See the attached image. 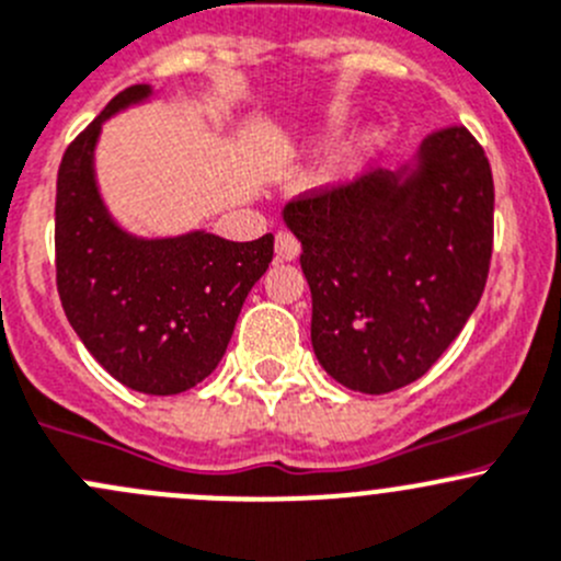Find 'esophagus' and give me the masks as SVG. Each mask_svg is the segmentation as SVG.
<instances>
[{
	"label": "esophagus",
	"mask_w": 561,
	"mask_h": 561,
	"mask_svg": "<svg viewBox=\"0 0 561 561\" xmlns=\"http://www.w3.org/2000/svg\"><path fill=\"white\" fill-rule=\"evenodd\" d=\"M297 256H299L297 237L288 234V231H278V237H275V259H278V262H294Z\"/></svg>",
	"instance_id": "1"
}]
</instances>
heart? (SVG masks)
Here are the masks:
<instances>
[{"mask_svg":"<svg viewBox=\"0 0 561 561\" xmlns=\"http://www.w3.org/2000/svg\"><path fill=\"white\" fill-rule=\"evenodd\" d=\"M330 141H332V133L330 130H319V133H313V136H308L302 144H299V152H321V149H324ZM379 144H381L379 127H370V130H365L363 136L357 138V141L348 144V147L343 149L341 154H337L335 165H332V176H335V180L352 176L354 171L363 169L365 160H368L370 154L379 149Z\"/></svg>","mask_w":561,"mask_h":561,"instance_id":"heart-1","label":"heart"}]
</instances>
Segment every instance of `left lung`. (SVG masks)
<instances>
[{"label": "left lung", "instance_id": "obj_1", "mask_svg": "<svg viewBox=\"0 0 561 561\" xmlns=\"http://www.w3.org/2000/svg\"><path fill=\"white\" fill-rule=\"evenodd\" d=\"M302 245L321 368L354 392L417 381L482 297L493 245V176L467 127L434 133L396 171L283 207Z\"/></svg>", "mask_w": 561, "mask_h": 561}]
</instances>
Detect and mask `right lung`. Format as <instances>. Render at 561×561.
<instances>
[{
  "label": "right lung",
  "mask_w": 561,
  "mask_h": 561,
  "mask_svg": "<svg viewBox=\"0 0 561 561\" xmlns=\"http://www.w3.org/2000/svg\"><path fill=\"white\" fill-rule=\"evenodd\" d=\"M154 87L119 92L65 152L57 176V286L87 352L130 390L176 396L224 359L273 234L231 242L204 229L141 237L111 215L94 169L103 125L149 103Z\"/></svg>",
  "instance_id": "obj_1"
}]
</instances>
